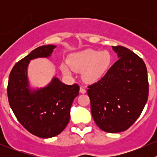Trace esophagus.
Here are the masks:
<instances>
[{"instance_id":"esophagus-1","label":"esophagus","mask_w":157,"mask_h":157,"mask_svg":"<svg viewBox=\"0 0 157 157\" xmlns=\"http://www.w3.org/2000/svg\"><path fill=\"white\" fill-rule=\"evenodd\" d=\"M80 93H86V89L83 87V86H80Z\"/></svg>"}]
</instances>
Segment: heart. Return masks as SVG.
Returning <instances> with one entry per match:
<instances>
[{
	"mask_svg": "<svg viewBox=\"0 0 157 157\" xmlns=\"http://www.w3.org/2000/svg\"><path fill=\"white\" fill-rule=\"evenodd\" d=\"M112 63V55L108 51L85 49L71 54L67 64H61V70L66 75H71V70H82V77L86 81L94 82L102 78L109 71ZM70 67L69 68V67Z\"/></svg>",
	"mask_w": 157,
	"mask_h": 157,
	"instance_id": "obj_1",
	"label": "heart"
}]
</instances>
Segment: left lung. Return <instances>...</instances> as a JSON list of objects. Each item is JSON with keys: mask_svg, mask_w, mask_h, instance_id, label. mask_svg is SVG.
I'll list each match as a JSON object with an SVG mask.
<instances>
[{"mask_svg": "<svg viewBox=\"0 0 157 157\" xmlns=\"http://www.w3.org/2000/svg\"><path fill=\"white\" fill-rule=\"evenodd\" d=\"M118 60L101 80L88 86L92 115L109 133L128 129L138 118L148 99L147 71L143 60L123 46H112Z\"/></svg>", "mask_w": 157, "mask_h": 157, "instance_id": "1", "label": "left lung"}]
</instances>
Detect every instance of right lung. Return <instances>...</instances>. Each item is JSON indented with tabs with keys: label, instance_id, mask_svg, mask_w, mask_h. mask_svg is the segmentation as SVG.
I'll list each match as a JSON object with an SVG mask.
<instances>
[{
	"label": "right lung",
	"instance_id": "obj_1",
	"mask_svg": "<svg viewBox=\"0 0 157 157\" xmlns=\"http://www.w3.org/2000/svg\"><path fill=\"white\" fill-rule=\"evenodd\" d=\"M55 48L47 45L32 51L13 66L7 85L9 104L16 118L29 132L42 138L55 137L66 128L71 105L80 90L77 83L66 85L56 77L45 87L29 88L26 71L29 61L48 58Z\"/></svg>",
	"mask_w": 157,
	"mask_h": 157
}]
</instances>
